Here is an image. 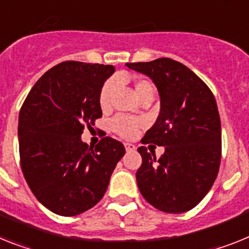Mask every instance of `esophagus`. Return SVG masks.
Listing matches in <instances>:
<instances>
[{"instance_id":"34e87169","label":"esophagus","mask_w":249,"mask_h":249,"mask_svg":"<svg viewBox=\"0 0 249 249\" xmlns=\"http://www.w3.org/2000/svg\"><path fill=\"white\" fill-rule=\"evenodd\" d=\"M124 147H126V151H128V152L136 150V146L133 145V143H128V142H126V143H124Z\"/></svg>"}]
</instances>
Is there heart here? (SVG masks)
<instances>
[{"label": "heart", "mask_w": 249, "mask_h": 249, "mask_svg": "<svg viewBox=\"0 0 249 249\" xmlns=\"http://www.w3.org/2000/svg\"><path fill=\"white\" fill-rule=\"evenodd\" d=\"M118 79H122V76H120ZM114 86H116L114 80L109 79L104 83L103 87H102L101 93H99V106H101L102 109H106V108L109 107L110 97H112V93H113ZM133 88H135V93L139 99H141L142 97H145L147 94H155V87L150 80L137 79L133 84ZM142 126H143L142 120L127 116H117L110 122L112 131L117 133L120 137H122V139H132V137H135L136 133L139 132V129Z\"/></svg>", "instance_id": "heart-1"}]
</instances>
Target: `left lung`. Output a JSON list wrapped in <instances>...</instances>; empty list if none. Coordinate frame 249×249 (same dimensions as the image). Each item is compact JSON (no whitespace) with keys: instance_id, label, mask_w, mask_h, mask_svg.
Here are the masks:
<instances>
[{"instance_id":"obj_1","label":"left lung","mask_w":249,"mask_h":249,"mask_svg":"<svg viewBox=\"0 0 249 249\" xmlns=\"http://www.w3.org/2000/svg\"><path fill=\"white\" fill-rule=\"evenodd\" d=\"M126 65L154 80L161 103L156 123L141 142L165 146V152L156 159L145 146L137 148L140 193L161 212H188L208 194L219 171L222 128L215 98L196 74L173 59Z\"/></svg>"}]
</instances>
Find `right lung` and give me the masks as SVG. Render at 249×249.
<instances>
[{
    "mask_svg": "<svg viewBox=\"0 0 249 249\" xmlns=\"http://www.w3.org/2000/svg\"><path fill=\"white\" fill-rule=\"evenodd\" d=\"M113 71V65L64 61L35 83L21 107V170L53 213L73 216L94 207L126 152L108 136L94 148L80 140L84 127L102 117L99 93Z\"/></svg>",
    "mask_w": 249,
    "mask_h": 249,
    "instance_id": "right-lung-1",
    "label": "right lung"
}]
</instances>
